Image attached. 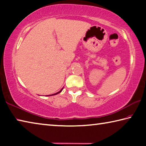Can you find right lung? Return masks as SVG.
<instances>
[{"mask_svg":"<svg viewBox=\"0 0 146 146\" xmlns=\"http://www.w3.org/2000/svg\"><path fill=\"white\" fill-rule=\"evenodd\" d=\"M63 88H64V87H63ZM63 88H62L60 90V91H59V92H56V93H55V94H50V95H47V96H54V95H56V94H59V93H60V92H61L62 91V89H63Z\"/></svg>","mask_w":146,"mask_h":146,"instance_id":"right-lung-1","label":"right lung"}]
</instances>
